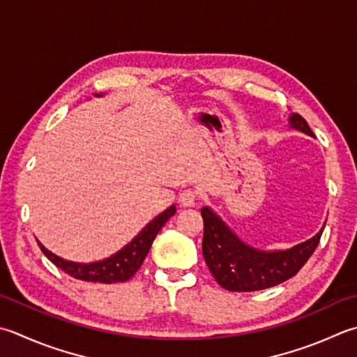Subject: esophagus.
Here are the masks:
<instances>
[{
	"instance_id": "34e87169",
	"label": "esophagus",
	"mask_w": 357,
	"mask_h": 357,
	"mask_svg": "<svg viewBox=\"0 0 357 357\" xmlns=\"http://www.w3.org/2000/svg\"><path fill=\"white\" fill-rule=\"evenodd\" d=\"M198 199V193L193 188H187V190L179 193V204L183 207H193L197 204Z\"/></svg>"
}]
</instances>
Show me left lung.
<instances>
[{
	"mask_svg": "<svg viewBox=\"0 0 357 357\" xmlns=\"http://www.w3.org/2000/svg\"><path fill=\"white\" fill-rule=\"evenodd\" d=\"M289 128L314 137L308 122L292 113L288 119ZM204 220L202 254L215 280L232 292H250L268 289L294 277L316 250L324 227L303 243L289 249L264 250L244 243L225 220L208 206L201 208Z\"/></svg>",
	"mask_w": 357,
	"mask_h": 357,
	"instance_id": "1",
	"label": "left lung"
}]
</instances>
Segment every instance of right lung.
Masks as SVG:
<instances>
[{"instance_id":"add662e5","label":"right lung","mask_w":357,"mask_h":357,"mask_svg":"<svg viewBox=\"0 0 357 357\" xmlns=\"http://www.w3.org/2000/svg\"><path fill=\"white\" fill-rule=\"evenodd\" d=\"M103 96V93L94 94V97ZM174 213H176V206L173 204L169 208H165L162 213L155 216V218H153L128 244H125L121 250H117L116 254L108 258H103V260L93 263H77L71 260H65V258L52 254L51 250H47L38 240L37 243L41 252H43L55 266L65 271L68 275H71L74 278H79V280L83 282H99L107 284L127 282L136 274L137 269L142 266L145 257L149 254L158 232Z\"/></svg>"}]
</instances>
